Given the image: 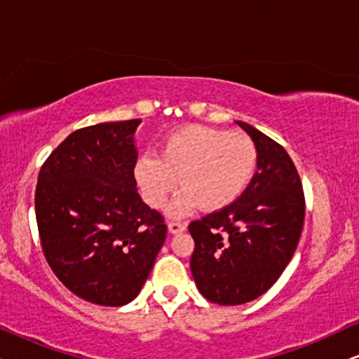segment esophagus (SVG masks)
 Masks as SVG:
<instances>
[{"instance_id":"esophagus-1","label":"esophagus","mask_w":359,"mask_h":359,"mask_svg":"<svg viewBox=\"0 0 359 359\" xmlns=\"http://www.w3.org/2000/svg\"><path fill=\"white\" fill-rule=\"evenodd\" d=\"M186 230V225L184 224H180V222H170L168 224V232L171 235H176V233H181Z\"/></svg>"}]
</instances>
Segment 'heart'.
Returning <instances> with one entry per match:
<instances>
[{
  "mask_svg": "<svg viewBox=\"0 0 359 359\" xmlns=\"http://www.w3.org/2000/svg\"><path fill=\"white\" fill-rule=\"evenodd\" d=\"M258 163L257 145L247 135L205 126H184L166 137L160 156L137 158L134 176L142 198L158 209L180 186L166 214L181 219L203 205L220 210L237 201Z\"/></svg>",
  "mask_w": 359,
  "mask_h": 359,
  "instance_id": "obj_1",
  "label": "heart"
}]
</instances>
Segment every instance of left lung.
I'll list each match as a JSON object with an SVG mask.
<instances>
[{
    "label": "left lung",
    "mask_w": 359,
    "mask_h": 359,
    "mask_svg": "<svg viewBox=\"0 0 359 359\" xmlns=\"http://www.w3.org/2000/svg\"><path fill=\"white\" fill-rule=\"evenodd\" d=\"M237 124L257 145V173L237 201L189 224L194 283L220 306L253 301L278 281L296 252L306 214L287 151L247 122Z\"/></svg>",
    "instance_id": "obj_1"
}]
</instances>
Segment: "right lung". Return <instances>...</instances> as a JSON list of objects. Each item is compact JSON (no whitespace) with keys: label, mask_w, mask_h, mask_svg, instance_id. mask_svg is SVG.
Segmentation results:
<instances>
[{"label":"right lung","mask_w":359,"mask_h":359,"mask_svg":"<svg viewBox=\"0 0 359 359\" xmlns=\"http://www.w3.org/2000/svg\"><path fill=\"white\" fill-rule=\"evenodd\" d=\"M140 119L75 130L52 151L36 188V217L57 278L91 304L139 296L163 247L166 225L137 193Z\"/></svg>","instance_id":"1"}]
</instances>
